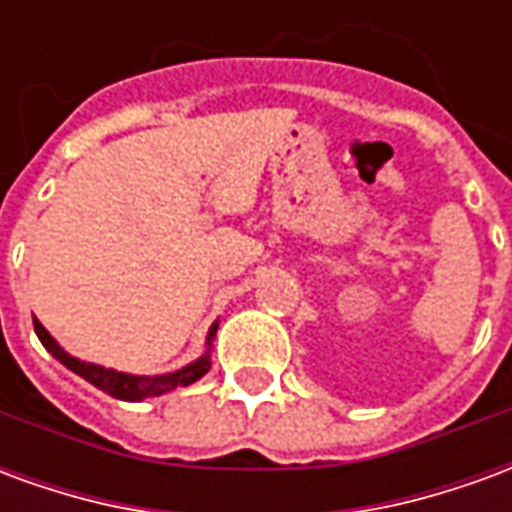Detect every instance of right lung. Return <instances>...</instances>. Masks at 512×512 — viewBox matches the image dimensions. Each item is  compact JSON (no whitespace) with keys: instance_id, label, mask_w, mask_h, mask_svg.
<instances>
[{"instance_id":"obj_1","label":"right lung","mask_w":512,"mask_h":512,"mask_svg":"<svg viewBox=\"0 0 512 512\" xmlns=\"http://www.w3.org/2000/svg\"><path fill=\"white\" fill-rule=\"evenodd\" d=\"M35 323V334H38V340L43 343V348L49 351L57 362L73 370L76 376H82L84 381H90L93 386H98L101 392L106 395L117 397V400H145V397H156L164 395V392H172V389H178V386H189L194 384L197 378H202L208 370H211V340L216 337V329H219V323H213L211 332H208V351L197 359V362H191L183 370H175V373H167V376H131V373H117L112 367H101L93 365V362H82V359H76L68 351H62L57 340L51 337L46 329H43V323L38 318H32Z\"/></svg>"}]
</instances>
